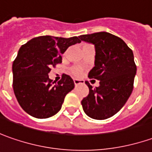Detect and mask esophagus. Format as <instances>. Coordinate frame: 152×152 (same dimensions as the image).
<instances>
[{"instance_id":"34e87169","label":"esophagus","mask_w":152,"mask_h":152,"mask_svg":"<svg viewBox=\"0 0 152 152\" xmlns=\"http://www.w3.org/2000/svg\"><path fill=\"white\" fill-rule=\"evenodd\" d=\"M73 81H74V84H75V86H77V85H79V84H82V83H83V81H81V80H78V79H74Z\"/></svg>"}]
</instances>
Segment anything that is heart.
Returning a JSON list of instances; mask_svg holds the SVG:
<instances>
[{
	"label": "heart",
	"instance_id": "obj_1",
	"mask_svg": "<svg viewBox=\"0 0 152 152\" xmlns=\"http://www.w3.org/2000/svg\"><path fill=\"white\" fill-rule=\"evenodd\" d=\"M71 73L72 76H76V77H79L82 75L83 73V69L81 66H74L71 69Z\"/></svg>",
	"mask_w": 152,
	"mask_h": 152
}]
</instances>
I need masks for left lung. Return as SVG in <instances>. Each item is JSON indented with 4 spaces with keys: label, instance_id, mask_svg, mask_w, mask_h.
<instances>
[{
    "label": "left lung",
    "instance_id": "obj_1",
    "mask_svg": "<svg viewBox=\"0 0 152 152\" xmlns=\"http://www.w3.org/2000/svg\"><path fill=\"white\" fill-rule=\"evenodd\" d=\"M80 39L95 45V66L88 77L100 81L95 88L86 81L89 93L81 105L90 118L106 119L123 107L133 91L136 74L133 51L124 40L107 32L84 34Z\"/></svg>",
    "mask_w": 152,
    "mask_h": 152
}]
</instances>
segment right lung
<instances>
[{"instance_id": "1", "label": "right lung", "mask_w": 152, "mask_h": 152, "mask_svg": "<svg viewBox=\"0 0 152 152\" xmlns=\"http://www.w3.org/2000/svg\"><path fill=\"white\" fill-rule=\"evenodd\" d=\"M80 42L78 37L39 36L21 46L12 64V86L25 112L34 118H46L60 111L66 95L75 84L66 74L55 83L49 73L52 67L62 63L61 54Z\"/></svg>"}]
</instances>
